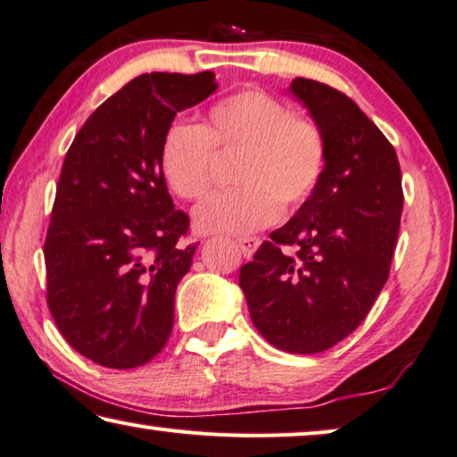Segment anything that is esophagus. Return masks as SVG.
I'll use <instances>...</instances> for the list:
<instances>
[{"label":"esophagus","instance_id":"esophagus-1","mask_svg":"<svg viewBox=\"0 0 457 457\" xmlns=\"http://www.w3.org/2000/svg\"><path fill=\"white\" fill-rule=\"evenodd\" d=\"M259 245H261V241L257 237H249V238H241V241H238V249H241L243 255L249 259V257H253V253L259 249Z\"/></svg>","mask_w":457,"mask_h":457}]
</instances>
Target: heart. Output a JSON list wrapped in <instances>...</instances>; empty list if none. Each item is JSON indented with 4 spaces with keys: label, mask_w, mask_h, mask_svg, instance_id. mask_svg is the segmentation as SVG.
<instances>
[{
    "label": "heart",
    "mask_w": 457,
    "mask_h": 457,
    "mask_svg": "<svg viewBox=\"0 0 457 457\" xmlns=\"http://www.w3.org/2000/svg\"><path fill=\"white\" fill-rule=\"evenodd\" d=\"M214 154H241L235 184L194 212L202 235L241 237L275 222L286 206H299L316 190L326 168V139L313 119L289 113L259 88L224 96L202 127L174 123L160 147V168L178 198L196 202L212 188Z\"/></svg>",
    "instance_id": "b5f03b06"
}]
</instances>
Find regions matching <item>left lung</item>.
<instances>
[{"mask_svg":"<svg viewBox=\"0 0 457 457\" xmlns=\"http://www.w3.org/2000/svg\"><path fill=\"white\" fill-rule=\"evenodd\" d=\"M289 91L326 139V168L294 219L273 230L238 286L275 348L316 354L353 334L388 279L403 188L395 147L358 104L297 77Z\"/></svg>","mask_w":457,"mask_h":457,"instance_id":"8db88e82","label":"left lung"}]
</instances>
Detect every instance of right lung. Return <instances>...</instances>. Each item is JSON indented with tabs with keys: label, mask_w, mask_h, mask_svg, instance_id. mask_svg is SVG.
Here are the masks:
<instances>
[{
	"label": "right lung",
	"mask_w": 457,
	"mask_h": 457,
	"mask_svg": "<svg viewBox=\"0 0 457 457\" xmlns=\"http://www.w3.org/2000/svg\"><path fill=\"white\" fill-rule=\"evenodd\" d=\"M211 71L141 74L87 119L66 152L44 243L46 302L71 346L107 369L152 361L198 243L184 245L160 168L176 113L216 91Z\"/></svg>",
	"instance_id": "right-lung-1"
}]
</instances>
